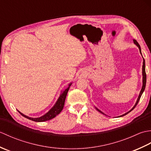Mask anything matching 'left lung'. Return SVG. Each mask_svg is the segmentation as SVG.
Here are the masks:
<instances>
[{
  "label": "left lung",
  "mask_w": 151,
  "mask_h": 151,
  "mask_svg": "<svg viewBox=\"0 0 151 151\" xmlns=\"http://www.w3.org/2000/svg\"><path fill=\"white\" fill-rule=\"evenodd\" d=\"M134 44H136V45L138 47V48H139V52H140V53H141V54H142V52H141V47H140V45H139V43L137 42V41L136 40H134ZM142 75H143V86H142V89H141V91H140V93H139V97H138V98H137V101H136V104H135V105H134V106L131 109V110L129 111V112H127L126 114H123V115H121V117H122V116H124V115H127V114H129V112H130L132 110H133L134 108H135V107L136 106V105L137 104V103H138V102L139 101V99H140V98H141V97H142V93H143V91H144V90H145V86H146V80H147V76H146V73H145V60H144V58H143V67H142ZM96 109H97V110L99 111V112H101V113H102V114H104V113H102V112L101 111V110H99V109H97V108H95Z\"/></svg>",
  "instance_id": "left-lung-1"
}]
</instances>
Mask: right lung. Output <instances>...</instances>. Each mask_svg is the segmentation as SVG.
<instances>
[{
	"instance_id": "1",
	"label": "right lung",
	"mask_w": 151,
	"mask_h": 151,
	"mask_svg": "<svg viewBox=\"0 0 151 151\" xmlns=\"http://www.w3.org/2000/svg\"><path fill=\"white\" fill-rule=\"evenodd\" d=\"M71 84H72V83H70V84H69V87L67 88V89H65V90H64L62 93V94L60 95V97L58 98V101H56V104H54V106L52 108H51L50 110L49 111H48L46 114H45L44 115H43V116H41L40 117H37V118H32V117H28V116H27V115L22 114L19 111H18L23 117L28 119L34 121H36V122H43V121H48V120L52 119L55 117L57 115H58L60 113V112L62 111V110H63L64 103H65V100L66 96H67V92H68L70 86Z\"/></svg>"
}]
</instances>
